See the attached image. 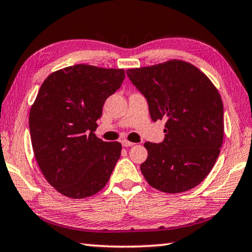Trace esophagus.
I'll return each mask as SVG.
<instances>
[{
	"instance_id": "1",
	"label": "esophagus",
	"mask_w": 252,
	"mask_h": 252,
	"mask_svg": "<svg viewBox=\"0 0 252 252\" xmlns=\"http://www.w3.org/2000/svg\"><path fill=\"white\" fill-rule=\"evenodd\" d=\"M122 144H123V147H125V148H128V147H133V145H134L135 143H133V142H129V141H126V140H124V141L122 142Z\"/></svg>"
}]
</instances>
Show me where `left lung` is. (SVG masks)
Masks as SVG:
<instances>
[{
    "instance_id": "8db88e82",
    "label": "left lung",
    "mask_w": 252,
    "mask_h": 252,
    "mask_svg": "<svg viewBox=\"0 0 252 252\" xmlns=\"http://www.w3.org/2000/svg\"><path fill=\"white\" fill-rule=\"evenodd\" d=\"M126 74L147 99L153 122L166 120L161 143H144V178L166 193L196 187L213 169L223 143L224 108L216 87L198 68L181 60Z\"/></svg>"
}]
</instances>
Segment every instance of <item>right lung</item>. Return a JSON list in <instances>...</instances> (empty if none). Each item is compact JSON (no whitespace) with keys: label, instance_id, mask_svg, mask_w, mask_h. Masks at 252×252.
<instances>
[{"label":"right lung","instance_id":"add662e5","mask_svg":"<svg viewBox=\"0 0 252 252\" xmlns=\"http://www.w3.org/2000/svg\"><path fill=\"white\" fill-rule=\"evenodd\" d=\"M124 79V69L75 64L43 82L29 114V130L39 168L61 194L87 198L108 183L122 144L103 142L93 132L105 100Z\"/></svg>","mask_w":252,"mask_h":252}]
</instances>
